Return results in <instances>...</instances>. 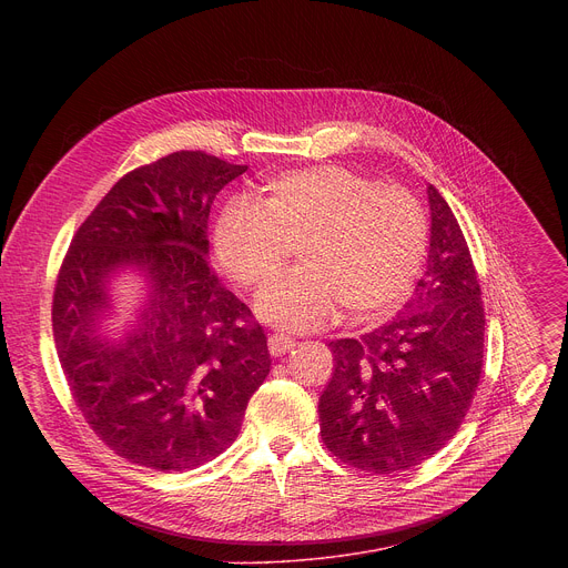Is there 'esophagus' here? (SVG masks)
Returning a JSON list of instances; mask_svg holds the SVG:
<instances>
[{"label":"esophagus","instance_id":"esophagus-1","mask_svg":"<svg viewBox=\"0 0 568 568\" xmlns=\"http://www.w3.org/2000/svg\"><path fill=\"white\" fill-rule=\"evenodd\" d=\"M270 353L272 355H285L287 351H292L294 348V337H290V335H285V333H272L270 335Z\"/></svg>","mask_w":568,"mask_h":568}]
</instances>
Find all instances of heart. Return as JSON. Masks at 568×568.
Masks as SVG:
<instances>
[{"label":"heart","instance_id":"heart-1","mask_svg":"<svg viewBox=\"0 0 568 568\" xmlns=\"http://www.w3.org/2000/svg\"><path fill=\"white\" fill-rule=\"evenodd\" d=\"M296 245L303 265L258 296L267 321L310 331L342 305L355 318H379L412 294L429 222L407 189L335 164L281 173L263 200L233 195L215 222L217 263L242 287L267 285Z\"/></svg>","mask_w":568,"mask_h":568}]
</instances>
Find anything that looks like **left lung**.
Wrapping results in <instances>:
<instances>
[{
  "label": "left lung",
  "mask_w": 568,
  "mask_h": 568,
  "mask_svg": "<svg viewBox=\"0 0 568 568\" xmlns=\"http://www.w3.org/2000/svg\"><path fill=\"white\" fill-rule=\"evenodd\" d=\"M427 272L404 310L359 339L331 342L335 373L318 397L321 440L373 474L412 469L463 425L483 371L485 314L465 235L429 186Z\"/></svg>",
  "instance_id": "obj_1"
}]
</instances>
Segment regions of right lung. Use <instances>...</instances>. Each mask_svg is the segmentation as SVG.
Wrapping results in <instances>:
<instances>
[{
	"label": "right lung",
	"mask_w": 568,
	"mask_h": 568,
	"mask_svg": "<svg viewBox=\"0 0 568 568\" xmlns=\"http://www.w3.org/2000/svg\"><path fill=\"white\" fill-rule=\"evenodd\" d=\"M247 166L180 150L125 173L71 237L53 290V339L90 429L116 456L156 471L195 469L240 434L272 359L252 310L213 272L209 213ZM143 264L153 290L121 348L92 335L102 281Z\"/></svg>",
	"instance_id": "obj_1"
}]
</instances>
